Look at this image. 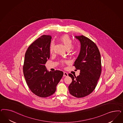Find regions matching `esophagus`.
<instances>
[{"mask_svg": "<svg viewBox=\"0 0 123 123\" xmlns=\"http://www.w3.org/2000/svg\"><path fill=\"white\" fill-rule=\"evenodd\" d=\"M68 73L66 72H64L63 76H68Z\"/></svg>", "mask_w": 123, "mask_h": 123, "instance_id": "esophagus-1", "label": "esophagus"}]
</instances>
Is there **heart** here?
<instances>
[{
    "mask_svg": "<svg viewBox=\"0 0 123 123\" xmlns=\"http://www.w3.org/2000/svg\"><path fill=\"white\" fill-rule=\"evenodd\" d=\"M60 41L61 43H62L64 46L67 49H70L71 48H72L73 46V40L71 39L70 37L68 35H65L63 36H61L59 38ZM54 46V43L53 41L51 42L49 46V52L52 53L53 50V48ZM67 62L66 61H62L61 63L63 65L64 63H67Z\"/></svg>",
    "mask_w": 123,
    "mask_h": 123,
    "instance_id": "obj_1",
    "label": "heart"
}]
</instances>
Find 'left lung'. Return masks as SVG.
Listing matches in <instances>:
<instances>
[{"mask_svg":"<svg viewBox=\"0 0 123 123\" xmlns=\"http://www.w3.org/2000/svg\"><path fill=\"white\" fill-rule=\"evenodd\" d=\"M75 37L81 48L73 66L80 73L77 77L68 74L72 80L68 89L71 95L82 98L90 95L97 86L101 72V57L98 48L91 40L83 35Z\"/></svg>","mask_w":123,"mask_h":123,"instance_id":"1","label":"left lung"}]
</instances>
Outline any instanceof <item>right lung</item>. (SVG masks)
<instances>
[{"label": "right lung", "mask_w": 123, "mask_h": 123, "mask_svg": "<svg viewBox=\"0 0 123 123\" xmlns=\"http://www.w3.org/2000/svg\"><path fill=\"white\" fill-rule=\"evenodd\" d=\"M52 37L43 35L33 42L25 53L24 75L31 91L36 95L45 98L53 95L63 75L59 70L48 71L45 66L50 58L49 46Z\"/></svg>", "instance_id": "obj_1"}]
</instances>
